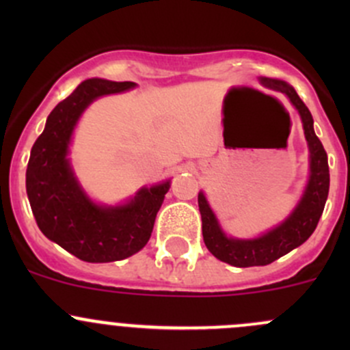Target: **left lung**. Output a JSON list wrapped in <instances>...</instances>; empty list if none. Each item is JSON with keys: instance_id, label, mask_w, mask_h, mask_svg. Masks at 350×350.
Here are the masks:
<instances>
[{"instance_id": "8db88e82", "label": "left lung", "mask_w": 350, "mask_h": 350, "mask_svg": "<svg viewBox=\"0 0 350 350\" xmlns=\"http://www.w3.org/2000/svg\"><path fill=\"white\" fill-rule=\"evenodd\" d=\"M262 81L267 86L284 93L301 115L303 130H305L306 142H308L310 147V181L305 189V195H303L298 206L295 208V211L286 218L280 227L273 228L266 235L254 239V241L228 239L221 232L211 208L208 206L206 198H204L203 193L198 195V206H200L201 221H203L201 228H203L204 245L217 259L232 264L235 267L266 266V264L274 262L281 256L301 245L315 232L317 225H319L328 196V185H330L327 152L319 137L315 135L310 109L303 103L298 93L289 84H286L284 81Z\"/></svg>"}]
</instances>
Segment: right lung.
<instances>
[{
  "instance_id": "right-lung-1",
  "label": "right lung",
  "mask_w": 350,
  "mask_h": 350,
  "mask_svg": "<svg viewBox=\"0 0 350 350\" xmlns=\"http://www.w3.org/2000/svg\"><path fill=\"white\" fill-rule=\"evenodd\" d=\"M132 81L88 79L49 115L31 147L27 195L42 234L86 262H113L139 252L152 234L169 181L144 188L123 206H98L77 185L67 147L84 108L98 96L130 90Z\"/></svg>"
}]
</instances>
